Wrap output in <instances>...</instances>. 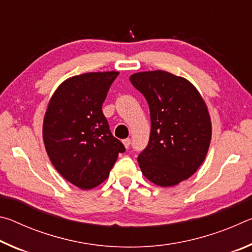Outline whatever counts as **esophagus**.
Wrapping results in <instances>:
<instances>
[{"instance_id": "obj_1", "label": "esophagus", "mask_w": 252, "mask_h": 252, "mask_svg": "<svg viewBox=\"0 0 252 252\" xmlns=\"http://www.w3.org/2000/svg\"><path fill=\"white\" fill-rule=\"evenodd\" d=\"M123 144H125V147L127 149V148H129L130 147V144H131V140L129 139V138H127V139H125V140H123Z\"/></svg>"}]
</instances>
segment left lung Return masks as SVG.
I'll list each match as a JSON object with an SVG mask.
<instances>
[{"mask_svg": "<svg viewBox=\"0 0 252 252\" xmlns=\"http://www.w3.org/2000/svg\"><path fill=\"white\" fill-rule=\"evenodd\" d=\"M130 81L150 109V139L138 157L143 176L160 187L187 180L201 165L211 141L203 99L189 81L165 71L139 72Z\"/></svg>", "mask_w": 252, "mask_h": 252, "instance_id": "left-lung-1", "label": "left lung"}]
</instances>
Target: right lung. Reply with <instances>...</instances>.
Segmentation results:
<instances>
[{"mask_svg":"<svg viewBox=\"0 0 252 252\" xmlns=\"http://www.w3.org/2000/svg\"><path fill=\"white\" fill-rule=\"evenodd\" d=\"M119 72H90L65 80L49 102L43 141L61 176L89 190L109 177L119 153L126 151L111 133L102 104Z\"/></svg>","mask_w":252,"mask_h":252,"instance_id":"1","label":"right lung"}]
</instances>
